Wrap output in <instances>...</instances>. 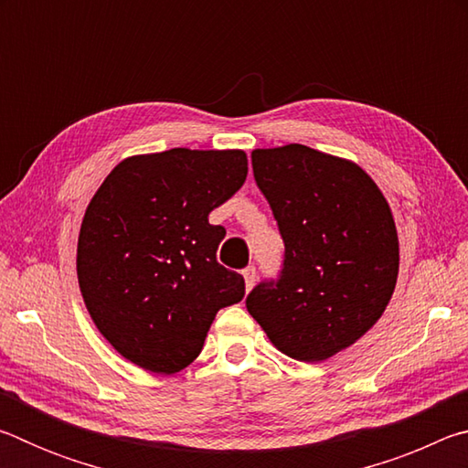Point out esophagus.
<instances>
[{"instance_id":"esophagus-1","label":"esophagus","mask_w":468,"mask_h":468,"mask_svg":"<svg viewBox=\"0 0 468 468\" xmlns=\"http://www.w3.org/2000/svg\"><path fill=\"white\" fill-rule=\"evenodd\" d=\"M256 266H248V268H243V279H245V289H251L253 287V282H256Z\"/></svg>"}]
</instances>
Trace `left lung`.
<instances>
[{
  "instance_id": "1",
  "label": "left lung",
  "mask_w": 468,
  "mask_h": 468,
  "mask_svg": "<svg viewBox=\"0 0 468 468\" xmlns=\"http://www.w3.org/2000/svg\"><path fill=\"white\" fill-rule=\"evenodd\" d=\"M253 179L284 241L282 266L245 299L272 345L324 361L374 326L399 276V235L366 171L303 144L258 148Z\"/></svg>"
}]
</instances>
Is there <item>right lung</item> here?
<instances>
[{
	"instance_id": "add662e5",
	"label": "right lung",
	"mask_w": 468,
	"mask_h": 468,
	"mask_svg": "<svg viewBox=\"0 0 468 468\" xmlns=\"http://www.w3.org/2000/svg\"><path fill=\"white\" fill-rule=\"evenodd\" d=\"M248 177L243 150L171 148L125 158L86 208L78 282L117 353L154 374L187 367L245 281L217 262L225 227L208 215Z\"/></svg>"
}]
</instances>
